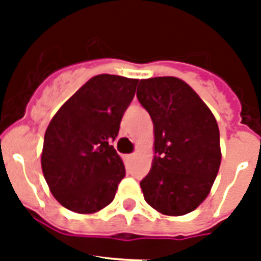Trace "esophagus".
Wrapping results in <instances>:
<instances>
[{
	"label": "esophagus",
	"instance_id": "1",
	"mask_svg": "<svg viewBox=\"0 0 261 261\" xmlns=\"http://www.w3.org/2000/svg\"><path fill=\"white\" fill-rule=\"evenodd\" d=\"M124 160H126L127 163H130V161H133V160H134V154H126L124 155Z\"/></svg>",
	"mask_w": 261,
	"mask_h": 261
}]
</instances>
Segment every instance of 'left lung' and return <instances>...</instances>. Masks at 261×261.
<instances>
[{"instance_id":"1","label":"left lung","mask_w":261,"mask_h":261,"mask_svg":"<svg viewBox=\"0 0 261 261\" xmlns=\"http://www.w3.org/2000/svg\"><path fill=\"white\" fill-rule=\"evenodd\" d=\"M137 97L154 126V160L143 198L164 215L188 214L210 194L221 165L219 128L210 108L176 77L141 80Z\"/></svg>"}]
</instances>
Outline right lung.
<instances>
[{
  "label": "right lung",
  "instance_id": "add662e5",
  "mask_svg": "<svg viewBox=\"0 0 261 261\" xmlns=\"http://www.w3.org/2000/svg\"><path fill=\"white\" fill-rule=\"evenodd\" d=\"M138 80L94 75L51 119L42 169L51 194L67 210L93 214L108 206L126 176L112 141Z\"/></svg>",
  "mask_w": 261,
  "mask_h": 261
}]
</instances>
